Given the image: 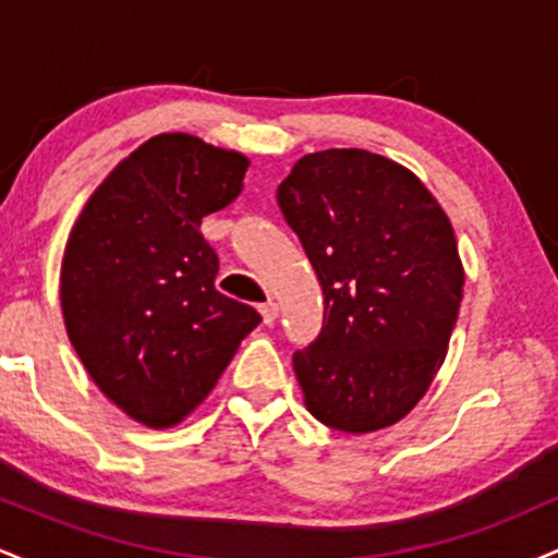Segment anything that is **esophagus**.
<instances>
[{"mask_svg": "<svg viewBox=\"0 0 558 558\" xmlns=\"http://www.w3.org/2000/svg\"><path fill=\"white\" fill-rule=\"evenodd\" d=\"M259 312H262V319L270 325L275 323V317H278V304H275V301H265V304L259 306Z\"/></svg>", "mask_w": 558, "mask_h": 558, "instance_id": "obj_1", "label": "esophagus"}]
</instances>
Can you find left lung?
Masks as SVG:
<instances>
[{"instance_id": "left-lung-1", "label": "left lung", "mask_w": 558, "mask_h": 558, "mask_svg": "<svg viewBox=\"0 0 558 558\" xmlns=\"http://www.w3.org/2000/svg\"><path fill=\"white\" fill-rule=\"evenodd\" d=\"M278 204L325 296L323 332L293 354L306 409L351 435L396 425L430 388L459 317L451 220L412 170L367 149L304 155Z\"/></svg>"}]
</instances>
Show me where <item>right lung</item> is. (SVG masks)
Instances as JSON below:
<instances>
[{"label":"right lung","mask_w":558,"mask_h":558,"mask_svg":"<svg viewBox=\"0 0 558 558\" xmlns=\"http://www.w3.org/2000/svg\"><path fill=\"white\" fill-rule=\"evenodd\" d=\"M248 159L189 133L131 151L81 209L60 270L68 338L96 388L146 427L183 422L262 323L215 288L202 217L243 189Z\"/></svg>","instance_id":"obj_1"}]
</instances>
